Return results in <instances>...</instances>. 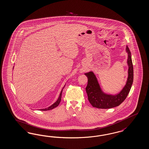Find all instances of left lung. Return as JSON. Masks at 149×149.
<instances>
[{
    "instance_id": "1",
    "label": "left lung",
    "mask_w": 149,
    "mask_h": 149,
    "mask_svg": "<svg viewBox=\"0 0 149 149\" xmlns=\"http://www.w3.org/2000/svg\"><path fill=\"white\" fill-rule=\"evenodd\" d=\"M128 54L127 63L128 65V78L122 90L116 95L106 94L101 90L96 76L92 71L84 73L88 78V84L86 88V94L91 105L97 109H110L120 105L126 99L133 82V66L131 58V53L128 46H126Z\"/></svg>"
}]
</instances>
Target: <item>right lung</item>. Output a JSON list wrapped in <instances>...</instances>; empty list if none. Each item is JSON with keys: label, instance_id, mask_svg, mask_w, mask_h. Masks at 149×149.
Listing matches in <instances>:
<instances>
[{"label": "right lung", "instance_id": "right-lung-1", "mask_svg": "<svg viewBox=\"0 0 149 149\" xmlns=\"http://www.w3.org/2000/svg\"><path fill=\"white\" fill-rule=\"evenodd\" d=\"M14 68V67H13ZM65 86V85L63 87V89H62V90H61V91L60 92V95H59V97H58V100H57V101H56L55 102H54V104H53V105H52L50 106H49V107H48V108H45V109H40L39 110L40 111H48L50 110H52L53 109H54V108H55L56 107H57L58 105H59V104H60V101H61V95H62V92H63V89L64 88V87Z\"/></svg>", "mask_w": 149, "mask_h": 149}]
</instances>
